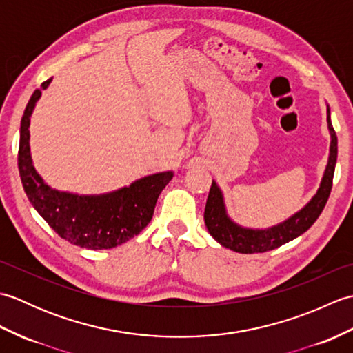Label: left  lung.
Here are the masks:
<instances>
[{"label": "left lung", "instance_id": "left-lung-1", "mask_svg": "<svg viewBox=\"0 0 353 353\" xmlns=\"http://www.w3.org/2000/svg\"><path fill=\"white\" fill-rule=\"evenodd\" d=\"M327 129L331 133V148H329V159L321 179L320 188L317 190L308 205L302 208L288 220L268 229H249L234 223L226 212L224 199L219 185L212 182L205 208V224L216 243L226 249L238 253H264L277 249L282 244L301 236L308 230L320 216L321 211L329 199L332 190V179L336 163V134L331 123V110L327 106Z\"/></svg>", "mask_w": 353, "mask_h": 353}]
</instances>
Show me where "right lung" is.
I'll list each match as a JSON object with an SVG mask.
<instances>
[{"label":"right lung","mask_w":353,"mask_h":353,"mask_svg":"<svg viewBox=\"0 0 353 353\" xmlns=\"http://www.w3.org/2000/svg\"><path fill=\"white\" fill-rule=\"evenodd\" d=\"M50 83L51 79L36 89L21 119L18 168L24 191L48 226L71 244L91 250L121 245L152 220L157 197L172 179V171L145 176L130 186L100 196L52 190L34 170L28 142L30 117Z\"/></svg>","instance_id":"add662e5"}]
</instances>
